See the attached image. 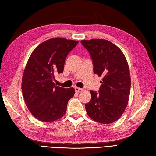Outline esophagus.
<instances>
[{"mask_svg": "<svg viewBox=\"0 0 156 156\" xmlns=\"http://www.w3.org/2000/svg\"><path fill=\"white\" fill-rule=\"evenodd\" d=\"M75 90L76 92H77V93H79V92H81L83 90V89H81V88L75 87Z\"/></svg>", "mask_w": 156, "mask_h": 156, "instance_id": "1", "label": "esophagus"}]
</instances>
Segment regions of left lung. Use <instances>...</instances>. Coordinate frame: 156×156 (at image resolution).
Wrapping results in <instances>:
<instances>
[{
  "label": "left lung",
  "instance_id": "1",
  "mask_svg": "<svg viewBox=\"0 0 156 156\" xmlns=\"http://www.w3.org/2000/svg\"><path fill=\"white\" fill-rule=\"evenodd\" d=\"M90 52L94 73L102 77L99 92L90 91L91 99L85 104L88 116L95 121L110 124L116 121L128 104L131 76L128 62L119 48L104 39L81 40Z\"/></svg>",
  "mask_w": 156,
  "mask_h": 156
}]
</instances>
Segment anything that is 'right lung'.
<instances>
[{"instance_id":"obj_1","label":"right lung","mask_w":156,"mask_h":156,"mask_svg":"<svg viewBox=\"0 0 156 156\" xmlns=\"http://www.w3.org/2000/svg\"><path fill=\"white\" fill-rule=\"evenodd\" d=\"M78 41L62 37L49 39L39 44L31 54L22 77V93L26 106L37 120L50 122L65 115L73 87L56 86L53 80L64 70L68 54Z\"/></svg>"}]
</instances>
